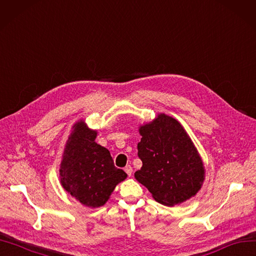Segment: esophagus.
<instances>
[{
	"label": "esophagus",
	"instance_id": "34e87169",
	"mask_svg": "<svg viewBox=\"0 0 256 256\" xmlns=\"http://www.w3.org/2000/svg\"><path fill=\"white\" fill-rule=\"evenodd\" d=\"M125 172H126V174L130 176H131V174H132V167H131L130 164L126 166V167H125Z\"/></svg>",
	"mask_w": 256,
	"mask_h": 256
}]
</instances>
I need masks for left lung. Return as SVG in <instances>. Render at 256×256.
Here are the masks:
<instances>
[{
    "instance_id": "8db88e82",
    "label": "left lung",
    "mask_w": 256,
    "mask_h": 256,
    "mask_svg": "<svg viewBox=\"0 0 256 256\" xmlns=\"http://www.w3.org/2000/svg\"><path fill=\"white\" fill-rule=\"evenodd\" d=\"M138 156L142 168L134 178L154 199L176 206L195 196L204 178L202 158L184 128L172 117L160 114L140 129Z\"/></svg>"
}]
</instances>
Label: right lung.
I'll use <instances>...</instances> for the list:
<instances>
[{"label":"right lung","mask_w":256,"mask_h":256,"mask_svg":"<svg viewBox=\"0 0 256 256\" xmlns=\"http://www.w3.org/2000/svg\"><path fill=\"white\" fill-rule=\"evenodd\" d=\"M96 136V131L88 129L84 122L75 124L60 167L64 188L92 208L104 204L115 186L127 178L114 166L108 150L94 142Z\"/></svg>","instance_id":"right-lung-1"}]
</instances>
